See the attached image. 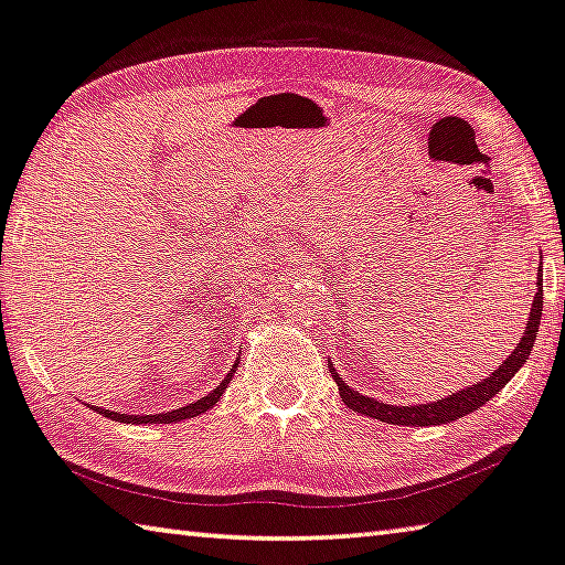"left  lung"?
<instances>
[{
    "label": "left lung",
    "mask_w": 565,
    "mask_h": 565,
    "mask_svg": "<svg viewBox=\"0 0 565 565\" xmlns=\"http://www.w3.org/2000/svg\"><path fill=\"white\" fill-rule=\"evenodd\" d=\"M541 310H543V265L539 270V280H535V298L531 305L529 322H525V330L521 332V340L515 343L513 353L508 355L491 375L483 377V381H478L468 387H460V391L440 397V401L418 403V405H387L383 401H375V397L358 393L355 387H350L343 377L335 373L332 363H330V375H332V381L338 383L340 397H343V403L348 405V408L360 413V415H367V418H375V420H383L391 425H415V428L458 420L468 413L483 408V405L491 401L495 393L503 391L505 383L511 381L518 370L525 365V360H529L531 350H533L535 338H539Z\"/></svg>",
    "instance_id": "left-lung-1"
}]
</instances>
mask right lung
I'll return each instance as SVG.
<instances>
[{"mask_svg": "<svg viewBox=\"0 0 565 565\" xmlns=\"http://www.w3.org/2000/svg\"><path fill=\"white\" fill-rule=\"evenodd\" d=\"M239 358L235 360V365L227 370L225 381H222L215 391H210L205 397H200V401L184 405V408L178 411H168V413H154V415H127V413H117V411H105V408H97V405H92V411H97L99 415H105V418H113L117 423H132V425H140V423H178V420H188V418H198V415L207 413L210 408H215V403L225 393V387L233 381L235 370H237Z\"/></svg>", "mask_w": 565, "mask_h": 565, "instance_id": "right-lung-1", "label": "right lung"}]
</instances>
